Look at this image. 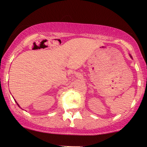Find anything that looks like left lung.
<instances>
[{
  "label": "left lung",
  "mask_w": 147,
  "mask_h": 147,
  "mask_svg": "<svg viewBox=\"0 0 147 147\" xmlns=\"http://www.w3.org/2000/svg\"><path fill=\"white\" fill-rule=\"evenodd\" d=\"M130 55V57H131V58H132V57H131V55Z\"/></svg>",
  "instance_id": "obj_1"
}]
</instances>
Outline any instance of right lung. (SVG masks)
Listing matches in <instances>:
<instances>
[{
	"mask_svg": "<svg viewBox=\"0 0 147 147\" xmlns=\"http://www.w3.org/2000/svg\"><path fill=\"white\" fill-rule=\"evenodd\" d=\"M16 104H17V105H18V106H19V107H20V106H19V105H18V103H17V102H16Z\"/></svg>",
	"mask_w": 147,
	"mask_h": 147,
	"instance_id": "add662e5",
	"label": "right lung"
}]
</instances>
